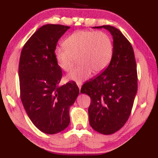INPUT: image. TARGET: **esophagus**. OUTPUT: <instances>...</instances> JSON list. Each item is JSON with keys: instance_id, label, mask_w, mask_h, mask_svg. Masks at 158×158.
I'll return each mask as SVG.
<instances>
[{"instance_id": "obj_1", "label": "esophagus", "mask_w": 158, "mask_h": 158, "mask_svg": "<svg viewBox=\"0 0 158 158\" xmlns=\"http://www.w3.org/2000/svg\"><path fill=\"white\" fill-rule=\"evenodd\" d=\"M77 86H78V88H79V90L81 89V83H77Z\"/></svg>"}]
</instances>
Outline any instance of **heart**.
Segmentation results:
<instances>
[{"instance_id": "heart-1", "label": "heart", "mask_w": 158, "mask_h": 158, "mask_svg": "<svg viewBox=\"0 0 158 158\" xmlns=\"http://www.w3.org/2000/svg\"><path fill=\"white\" fill-rule=\"evenodd\" d=\"M64 46L54 51L57 64L69 71L77 58L79 65L66 76L67 81L81 83L94 73L102 71L108 66L113 54L110 36L102 31H79L73 33L64 41Z\"/></svg>"}]
</instances>
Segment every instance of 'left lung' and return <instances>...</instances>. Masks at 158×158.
<instances>
[{
    "mask_svg": "<svg viewBox=\"0 0 158 158\" xmlns=\"http://www.w3.org/2000/svg\"><path fill=\"white\" fill-rule=\"evenodd\" d=\"M113 36V49L110 64L104 71L83 84L82 94L91 98L88 109L89 124L102 135L120 130L128 119L137 92V71L132 45L119 30L106 25Z\"/></svg>",
    "mask_w": 158,
    "mask_h": 158,
    "instance_id": "left-lung-1",
    "label": "left lung"
}]
</instances>
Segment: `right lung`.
<instances>
[{"label":"right lung","instance_id":"right-lung-1","mask_svg":"<svg viewBox=\"0 0 158 158\" xmlns=\"http://www.w3.org/2000/svg\"><path fill=\"white\" fill-rule=\"evenodd\" d=\"M69 28L59 24L43 26L26 43L20 55L19 77L23 106L32 123L48 135L68 127L69 109L79 94L73 81L58 86L62 73L54 51L58 40Z\"/></svg>","mask_w":158,"mask_h":158}]
</instances>
